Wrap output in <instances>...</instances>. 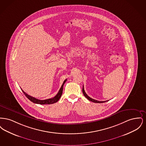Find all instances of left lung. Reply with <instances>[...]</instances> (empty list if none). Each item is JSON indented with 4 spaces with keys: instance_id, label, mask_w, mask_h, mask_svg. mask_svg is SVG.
I'll list each match as a JSON object with an SVG mask.
<instances>
[{
    "instance_id": "obj_1",
    "label": "left lung",
    "mask_w": 146,
    "mask_h": 146,
    "mask_svg": "<svg viewBox=\"0 0 146 146\" xmlns=\"http://www.w3.org/2000/svg\"><path fill=\"white\" fill-rule=\"evenodd\" d=\"M82 91H83V93L84 96L86 97L87 99H88L89 101H92V102H94V103H104V102H107V101H108H108H97V100H94V99H93V98H91L89 97V96H88V95H87V94H86V92H85L84 89V86Z\"/></svg>"
}]
</instances>
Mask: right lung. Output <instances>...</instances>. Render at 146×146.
Returning a JSON list of instances; mask_svg holds the SVG:
<instances>
[{
  "mask_svg": "<svg viewBox=\"0 0 146 146\" xmlns=\"http://www.w3.org/2000/svg\"><path fill=\"white\" fill-rule=\"evenodd\" d=\"M67 81V79L64 80V81L63 82L62 85L60 88V89L58 91L57 94L55 96L52 98H49V99H46V100H38L35 97L31 96L29 95H28L27 94H26L24 91L22 89L21 90L23 91V94L25 95V96L28 98V99L32 102L36 104H53L54 103L57 102L59 99L60 98V97H61V95L62 94L63 88V85L64 83H66V82Z\"/></svg>",
  "mask_w": 146,
  "mask_h": 146,
  "instance_id": "right-lung-1",
  "label": "right lung"
}]
</instances>
